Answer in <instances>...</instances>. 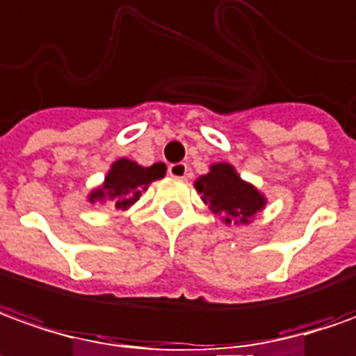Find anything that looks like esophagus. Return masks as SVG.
I'll return each mask as SVG.
<instances>
[{"label": "esophagus", "instance_id": "34e87169", "mask_svg": "<svg viewBox=\"0 0 356 356\" xmlns=\"http://www.w3.org/2000/svg\"><path fill=\"white\" fill-rule=\"evenodd\" d=\"M168 174L172 178H186L188 176V164L186 163H174L168 166Z\"/></svg>", "mask_w": 356, "mask_h": 356}]
</instances>
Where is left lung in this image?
Here are the masks:
<instances>
[{"instance_id":"8db88e82","label":"left lung","mask_w":356,"mask_h":356,"mask_svg":"<svg viewBox=\"0 0 356 356\" xmlns=\"http://www.w3.org/2000/svg\"><path fill=\"white\" fill-rule=\"evenodd\" d=\"M195 190L227 225L230 220H234V225H246L257 211L266 207V197L252 184L244 182L229 163L213 164L209 172L195 182Z\"/></svg>"}]
</instances>
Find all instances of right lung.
Returning <instances> with one entry per match:
<instances>
[{
	"mask_svg": "<svg viewBox=\"0 0 356 356\" xmlns=\"http://www.w3.org/2000/svg\"><path fill=\"white\" fill-rule=\"evenodd\" d=\"M166 166L163 163H154L153 166H139L134 161L120 159L112 164L104 184L90 192V203H102L114 209H127L139 200L141 192H145L149 184L163 178Z\"/></svg>",
	"mask_w": 356,
	"mask_h": 356,
	"instance_id": "1",
	"label": "right lung"
}]
</instances>
